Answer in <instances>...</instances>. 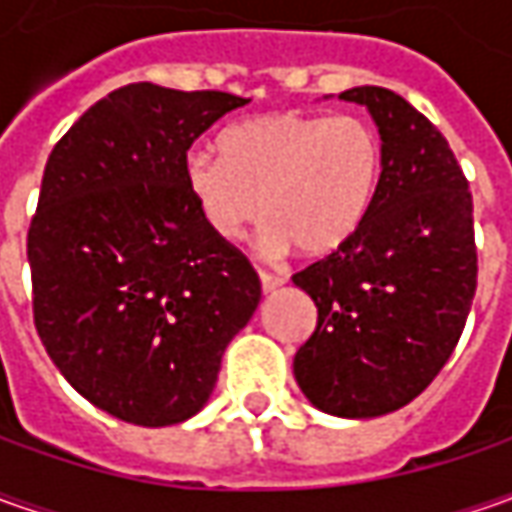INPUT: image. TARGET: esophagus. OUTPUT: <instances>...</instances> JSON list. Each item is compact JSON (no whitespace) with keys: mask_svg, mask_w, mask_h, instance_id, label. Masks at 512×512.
<instances>
[{"mask_svg":"<svg viewBox=\"0 0 512 512\" xmlns=\"http://www.w3.org/2000/svg\"><path fill=\"white\" fill-rule=\"evenodd\" d=\"M259 279H262V290H265V293L285 285V276H282V273H267V270H259Z\"/></svg>","mask_w":512,"mask_h":512,"instance_id":"esophagus-1","label":"esophagus"}]
</instances>
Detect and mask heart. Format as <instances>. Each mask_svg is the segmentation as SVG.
Listing matches in <instances>:
<instances>
[{"label": "heart", "instance_id": "heart-1", "mask_svg": "<svg viewBox=\"0 0 512 512\" xmlns=\"http://www.w3.org/2000/svg\"><path fill=\"white\" fill-rule=\"evenodd\" d=\"M222 153L193 148L185 182L205 225L239 239L262 207V245L310 256L342 250L367 222L384 185L387 150L362 116L276 110L222 133Z\"/></svg>", "mask_w": 512, "mask_h": 512}]
</instances>
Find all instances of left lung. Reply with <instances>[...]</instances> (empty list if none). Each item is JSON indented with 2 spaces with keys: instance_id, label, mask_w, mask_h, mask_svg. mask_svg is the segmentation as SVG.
Segmentation results:
<instances>
[{
  "instance_id": "left-lung-1",
  "label": "left lung",
  "mask_w": 512,
  "mask_h": 512,
  "mask_svg": "<svg viewBox=\"0 0 512 512\" xmlns=\"http://www.w3.org/2000/svg\"><path fill=\"white\" fill-rule=\"evenodd\" d=\"M339 99L373 113L384 185L362 230L293 276L319 310L293 373L319 410L370 419L439 376L473 305L479 256L473 196L442 130L387 88Z\"/></svg>"
}]
</instances>
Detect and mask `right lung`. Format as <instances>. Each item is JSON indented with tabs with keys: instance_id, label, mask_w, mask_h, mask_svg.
Wrapping results in <instances>:
<instances>
[{
	"instance_id": "obj_1",
	"label": "right lung",
	"mask_w": 512,
	"mask_h": 512,
	"mask_svg": "<svg viewBox=\"0 0 512 512\" xmlns=\"http://www.w3.org/2000/svg\"><path fill=\"white\" fill-rule=\"evenodd\" d=\"M250 99L136 82L88 108L48 156L30 219L33 322L90 404L142 427L190 419L262 282L205 225L190 145Z\"/></svg>"
}]
</instances>
